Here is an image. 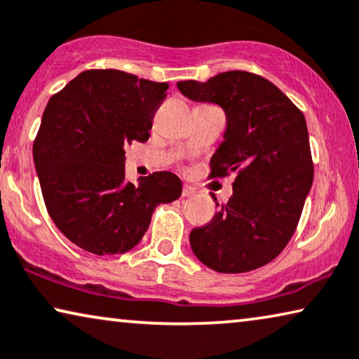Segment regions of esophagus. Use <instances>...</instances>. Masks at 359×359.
<instances>
[{
    "label": "esophagus",
    "mask_w": 359,
    "mask_h": 359,
    "mask_svg": "<svg viewBox=\"0 0 359 359\" xmlns=\"http://www.w3.org/2000/svg\"><path fill=\"white\" fill-rule=\"evenodd\" d=\"M194 194H196V189L191 188V186H188V184H184L183 197H191V196H194Z\"/></svg>",
    "instance_id": "esophagus-1"
}]
</instances>
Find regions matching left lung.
<instances>
[{"label":"left lung","instance_id":"8db88e82","mask_svg":"<svg viewBox=\"0 0 359 359\" xmlns=\"http://www.w3.org/2000/svg\"><path fill=\"white\" fill-rule=\"evenodd\" d=\"M194 102L217 103L226 115L210 178L236 173L233 196L204 226L189 235L192 252L220 273H243L273 261L298 226L313 186L308 126L285 93L246 71H226L207 82L181 81Z\"/></svg>","mask_w":359,"mask_h":359}]
</instances>
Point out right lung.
Segmentation results:
<instances>
[{"instance_id":"add662e5","label":"right lung","mask_w":359,"mask_h":359,"mask_svg":"<svg viewBox=\"0 0 359 359\" xmlns=\"http://www.w3.org/2000/svg\"><path fill=\"white\" fill-rule=\"evenodd\" d=\"M167 82L118 69H89L55 93L34 142L46 210L67 240L97 256L123 254L142 240L158 204L181 196L170 171L124 180V147L145 142Z\"/></svg>"}]
</instances>
